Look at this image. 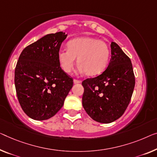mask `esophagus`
Returning <instances> with one entry per match:
<instances>
[{
	"instance_id": "esophagus-1",
	"label": "esophagus",
	"mask_w": 157,
	"mask_h": 157,
	"mask_svg": "<svg viewBox=\"0 0 157 157\" xmlns=\"http://www.w3.org/2000/svg\"><path fill=\"white\" fill-rule=\"evenodd\" d=\"M73 82H74V84H78V83H80L81 81L78 80V79H74Z\"/></svg>"
}]
</instances>
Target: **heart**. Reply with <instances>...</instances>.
Listing matches in <instances>:
<instances>
[{
	"label": "heart",
	"mask_w": 157,
	"mask_h": 157,
	"mask_svg": "<svg viewBox=\"0 0 157 157\" xmlns=\"http://www.w3.org/2000/svg\"><path fill=\"white\" fill-rule=\"evenodd\" d=\"M67 49L58 51V61L65 73H70L75 64L79 71L87 76L101 74L109 63L110 51L105 42L91 37H79L67 44Z\"/></svg>",
	"instance_id": "obj_1"
}]
</instances>
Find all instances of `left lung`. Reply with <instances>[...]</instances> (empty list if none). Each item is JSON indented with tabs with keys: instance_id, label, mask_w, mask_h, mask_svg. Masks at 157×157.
I'll use <instances>...</instances> for the list:
<instances>
[{
	"instance_id": "obj_1",
	"label": "left lung",
	"mask_w": 157,
	"mask_h": 157,
	"mask_svg": "<svg viewBox=\"0 0 157 157\" xmlns=\"http://www.w3.org/2000/svg\"><path fill=\"white\" fill-rule=\"evenodd\" d=\"M111 58L100 75L88 78L84 87L82 106L94 121L110 123L122 116L130 101L135 79L129 57L111 42Z\"/></svg>"
}]
</instances>
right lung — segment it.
<instances>
[{
    "label": "right lung",
    "instance_id": "obj_1",
    "mask_svg": "<svg viewBox=\"0 0 157 157\" xmlns=\"http://www.w3.org/2000/svg\"><path fill=\"white\" fill-rule=\"evenodd\" d=\"M67 34L46 35L27 46L19 57L15 85L25 113L36 121L51 118L63 106L73 80L60 67L57 54Z\"/></svg>",
    "mask_w": 157,
    "mask_h": 157
}]
</instances>
